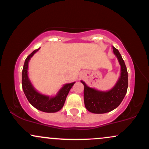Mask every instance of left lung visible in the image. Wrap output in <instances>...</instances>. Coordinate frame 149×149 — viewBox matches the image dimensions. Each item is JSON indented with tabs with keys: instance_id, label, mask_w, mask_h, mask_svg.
<instances>
[{
	"instance_id": "obj_1",
	"label": "left lung",
	"mask_w": 149,
	"mask_h": 149,
	"mask_svg": "<svg viewBox=\"0 0 149 149\" xmlns=\"http://www.w3.org/2000/svg\"><path fill=\"white\" fill-rule=\"evenodd\" d=\"M113 52L117 58L121 70L120 76L115 85L108 91H102L87 85L84 81V101L86 109L94 113L109 112L119 106L125 97L128 88V72L119 50L112 47Z\"/></svg>"
}]
</instances>
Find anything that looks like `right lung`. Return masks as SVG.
<instances>
[{
	"label": "right lung",
	"instance_id": "1",
	"mask_svg": "<svg viewBox=\"0 0 149 149\" xmlns=\"http://www.w3.org/2000/svg\"><path fill=\"white\" fill-rule=\"evenodd\" d=\"M40 49V47L33 51L25 60L22 71V87L28 102L35 108L43 112L55 113L63 107L67 96L75 82L65 84L55 95L51 97L38 92L33 85L28 76V64L30 59Z\"/></svg>",
	"mask_w": 149,
	"mask_h": 149
}]
</instances>
